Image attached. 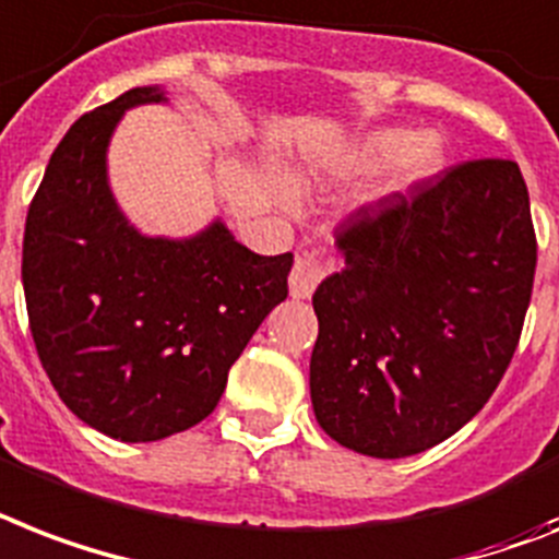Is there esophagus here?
Wrapping results in <instances>:
<instances>
[{
	"label": "esophagus",
	"mask_w": 559,
	"mask_h": 559,
	"mask_svg": "<svg viewBox=\"0 0 559 559\" xmlns=\"http://www.w3.org/2000/svg\"><path fill=\"white\" fill-rule=\"evenodd\" d=\"M326 264L316 258V252H301L295 258V266L289 272V295L293 298H310L312 289L319 287V281L324 278Z\"/></svg>",
	"instance_id": "esophagus-1"
}]
</instances>
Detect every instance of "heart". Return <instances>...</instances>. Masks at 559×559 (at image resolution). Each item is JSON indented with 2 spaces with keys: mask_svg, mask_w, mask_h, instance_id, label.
Listing matches in <instances>:
<instances>
[{
  "mask_svg": "<svg viewBox=\"0 0 559 559\" xmlns=\"http://www.w3.org/2000/svg\"><path fill=\"white\" fill-rule=\"evenodd\" d=\"M448 160V143L439 131H407L396 126L370 129L353 138L350 143L333 148L319 163L326 177H358L384 169L382 183L376 189L379 198H402L437 177ZM284 206H293V198L281 192Z\"/></svg>",
  "mask_w": 559,
  "mask_h": 559,
  "instance_id": "heart-1",
  "label": "heart"
}]
</instances>
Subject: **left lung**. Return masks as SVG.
<instances>
[{
  "mask_svg": "<svg viewBox=\"0 0 559 559\" xmlns=\"http://www.w3.org/2000/svg\"><path fill=\"white\" fill-rule=\"evenodd\" d=\"M335 247L344 270L312 295V413L365 456L428 451L483 411L520 342L537 266L520 166H453L358 209Z\"/></svg>",
  "mask_w": 559,
  "mask_h": 559,
  "instance_id": "1",
  "label": "left lung"
}]
</instances>
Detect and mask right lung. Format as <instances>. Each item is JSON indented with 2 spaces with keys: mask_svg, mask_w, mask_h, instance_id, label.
<instances>
[{
  "mask_svg": "<svg viewBox=\"0 0 559 559\" xmlns=\"http://www.w3.org/2000/svg\"><path fill=\"white\" fill-rule=\"evenodd\" d=\"M169 99L163 85H140L80 117L25 221L22 287L39 361L68 411L120 442L206 419L293 270V252L255 255L221 217L186 238L126 217L108 146L126 111Z\"/></svg>",
  "mask_w": 559,
  "mask_h": 559,
  "instance_id": "add662e5",
  "label": "right lung"
}]
</instances>
